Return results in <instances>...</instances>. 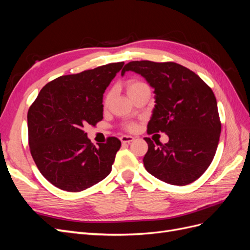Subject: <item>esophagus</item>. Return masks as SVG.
<instances>
[{
	"mask_svg": "<svg viewBox=\"0 0 250 250\" xmlns=\"http://www.w3.org/2000/svg\"><path fill=\"white\" fill-rule=\"evenodd\" d=\"M120 140H121V142H122L123 144H126V143H131L133 140H134V138L133 137H131V135H122V137L120 138Z\"/></svg>",
	"mask_w": 250,
	"mask_h": 250,
	"instance_id": "34e87169",
	"label": "esophagus"
}]
</instances>
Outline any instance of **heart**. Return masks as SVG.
Instances as JSON below:
<instances>
[{
	"mask_svg": "<svg viewBox=\"0 0 250 250\" xmlns=\"http://www.w3.org/2000/svg\"><path fill=\"white\" fill-rule=\"evenodd\" d=\"M125 86H126V90H127L128 95H129L132 98L135 94L139 93L142 88L147 87L148 85L146 84L145 82H143L141 80L130 79V80H128L126 82ZM110 98H111L110 92H107L106 94L104 95L103 100H102V105H103L104 108H106L108 106L109 101H110ZM122 128H123V129H125V130H128V131H133V130L137 129V124L132 123V122H127V123H124L122 125Z\"/></svg>",
	"mask_w": 250,
	"mask_h": 250,
	"instance_id": "1",
	"label": "heart"
}]
</instances>
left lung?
<instances>
[{
  "label": "left lung",
  "instance_id": "8db88e82",
  "mask_svg": "<svg viewBox=\"0 0 250 250\" xmlns=\"http://www.w3.org/2000/svg\"><path fill=\"white\" fill-rule=\"evenodd\" d=\"M141 74L154 87L155 108L147 133L165 132L167 144L145 138L146 170L165 183L186 186L207 171L221 132L216 97L197 74L176 62H128L122 70Z\"/></svg>",
  "mask_w": 250,
  "mask_h": 250
}]
</instances>
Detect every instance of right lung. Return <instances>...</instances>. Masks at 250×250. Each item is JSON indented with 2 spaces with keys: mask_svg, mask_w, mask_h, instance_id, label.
Returning <instances> with one entry per match:
<instances>
[{
  "mask_svg": "<svg viewBox=\"0 0 250 250\" xmlns=\"http://www.w3.org/2000/svg\"><path fill=\"white\" fill-rule=\"evenodd\" d=\"M123 65L113 62L60 76L29 107L30 152L42 176L60 190L81 192L110 173L120 140L109 137L97 148L84 127L103 119V94Z\"/></svg>",
  "mask_w": 250,
  "mask_h": 250,
  "instance_id": "obj_1",
  "label": "right lung"
}]
</instances>
